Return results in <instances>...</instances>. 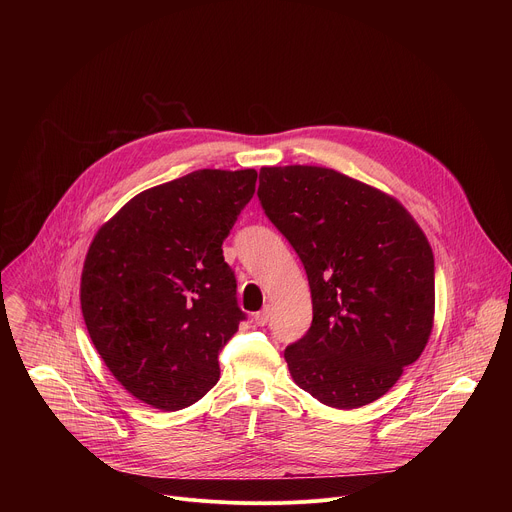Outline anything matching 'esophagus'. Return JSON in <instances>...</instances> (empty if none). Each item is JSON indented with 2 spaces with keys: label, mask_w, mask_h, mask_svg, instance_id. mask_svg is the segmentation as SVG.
<instances>
[{
  "label": "esophagus",
  "mask_w": 512,
  "mask_h": 512,
  "mask_svg": "<svg viewBox=\"0 0 512 512\" xmlns=\"http://www.w3.org/2000/svg\"><path fill=\"white\" fill-rule=\"evenodd\" d=\"M269 316H271V308L265 306L261 312H257V314L253 316V322H255L257 326H265V324L269 322Z\"/></svg>",
  "instance_id": "1"
}]
</instances>
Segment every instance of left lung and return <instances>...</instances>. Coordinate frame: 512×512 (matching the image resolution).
<instances>
[{
	"mask_svg": "<svg viewBox=\"0 0 512 512\" xmlns=\"http://www.w3.org/2000/svg\"><path fill=\"white\" fill-rule=\"evenodd\" d=\"M257 196L312 291V326L283 354L291 379L328 407L377 401L433 328L425 233L397 198L322 166L261 168Z\"/></svg>",
	"mask_w": 512,
	"mask_h": 512,
	"instance_id": "left-lung-1",
	"label": "left lung"
}]
</instances>
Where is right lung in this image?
I'll list each match as a JSON object with an SVG mask.
<instances>
[{
    "instance_id": "obj_1",
    "label": "right lung",
    "mask_w": 512,
    "mask_h": 512,
    "mask_svg": "<svg viewBox=\"0 0 512 512\" xmlns=\"http://www.w3.org/2000/svg\"><path fill=\"white\" fill-rule=\"evenodd\" d=\"M255 170H196L133 196L97 231L81 310L107 369L162 411L202 399L239 330L237 279L223 241L253 198Z\"/></svg>"
}]
</instances>
